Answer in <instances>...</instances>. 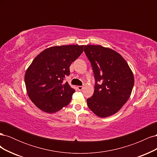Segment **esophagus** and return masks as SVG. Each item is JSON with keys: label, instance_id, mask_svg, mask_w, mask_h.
<instances>
[{"label": "esophagus", "instance_id": "1", "mask_svg": "<svg viewBox=\"0 0 157 157\" xmlns=\"http://www.w3.org/2000/svg\"><path fill=\"white\" fill-rule=\"evenodd\" d=\"M77 89L79 90V91H81V90L83 89V86H77Z\"/></svg>", "mask_w": 157, "mask_h": 157}]
</instances>
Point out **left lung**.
Segmentation results:
<instances>
[{
	"mask_svg": "<svg viewBox=\"0 0 157 157\" xmlns=\"http://www.w3.org/2000/svg\"><path fill=\"white\" fill-rule=\"evenodd\" d=\"M84 50L96 80L93 96L87 99L88 107L99 117H110L130 98L134 84V75L126 60L113 49L86 45Z\"/></svg>",
	"mask_w": 157,
	"mask_h": 157,
	"instance_id": "1",
	"label": "left lung"
}]
</instances>
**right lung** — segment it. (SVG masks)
Here are the masks:
<instances>
[{"instance_id":"obj_1","label":"right lung","mask_w":157,"mask_h":157,"mask_svg":"<svg viewBox=\"0 0 157 157\" xmlns=\"http://www.w3.org/2000/svg\"><path fill=\"white\" fill-rule=\"evenodd\" d=\"M84 45L52 46L33 59L25 74L27 93L32 102L47 113H54L70 103L75 90L67 82L69 67L83 52Z\"/></svg>"}]
</instances>
